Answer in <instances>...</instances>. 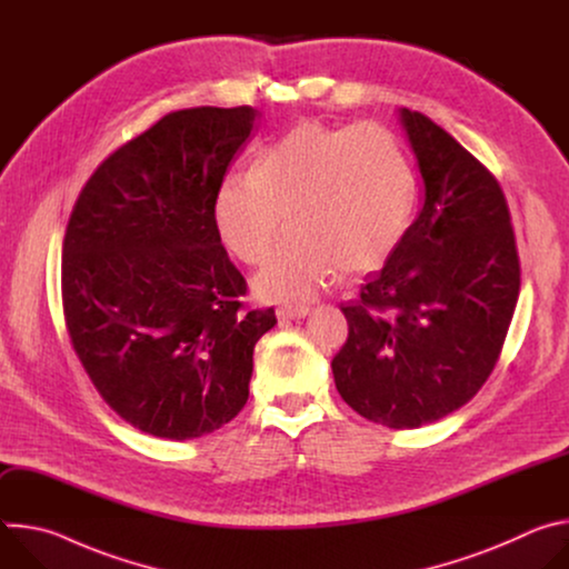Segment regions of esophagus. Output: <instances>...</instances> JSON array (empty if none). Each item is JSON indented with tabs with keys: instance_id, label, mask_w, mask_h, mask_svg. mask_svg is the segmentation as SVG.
<instances>
[{
	"instance_id": "1",
	"label": "esophagus",
	"mask_w": 569,
	"mask_h": 569,
	"mask_svg": "<svg viewBox=\"0 0 569 569\" xmlns=\"http://www.w3.org/2000/svg\"><path fill=\"white\" fill-rule=\"evenodd\" d=\"M306 315H310L308 306H281V308H277L279 319H301Z\"/></svg>"
}]
</instances>
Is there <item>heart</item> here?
Segmentation results:
<instances>
[{"label": "heart", "mask_w": 569, "mask_h": 569, "mask_svg": "<svg viewBox=\"0 0 569 569\" xmlns=\"http://www.w3.org/2000/svg\"><path fill=\"white\" fill-rule=\"evenodd\" d=\"M415 207V178L398 139L378 123L331 128L303 121L270 146L254 173H229L213 198L222 246L263 263L266 301H306L340 268L365 274L400 246Z\"/></svg>", "instance_id": "b5f03b06"}]
</instances>
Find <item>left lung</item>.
<instances>
[{"mask_svg":"<svg viewBox=\"0 0 569 569\" xmlns=\"http://www.w3.org/2000/svg\"><path fill=\"white\" fill-rule=\"evenodd\" d=\"M400 126L423 178V209L360 299L333 358L347 405L412 430L466 405L491 376L520 292L509 207L498 180L443 128L408 108Z\"/></svg>","mask_w":569,"mask_h":569,"instance_id":"obj_1","label":"left lung"}]
</instances>
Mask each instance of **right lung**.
I'll use <instances>...</instances> for the list:
<instances>
[{"instance_id": "obj_1", "label": "right lung", "mask_w": 569, "mask_h": 569, "mask_svg": "<svg viewBox=\"0 0 569 569\" xmlns=\"http://www.w3.org/2000/svg\"><path fill=\"white\" fill-rule=\"evenodd\" d=\"M254 108H191L112 152L80 191L62 242V306L78 360L110 408L184 441L229 423L274 310L240 312L246 279L213 222Z\"/></svg>"}]
</instances>
